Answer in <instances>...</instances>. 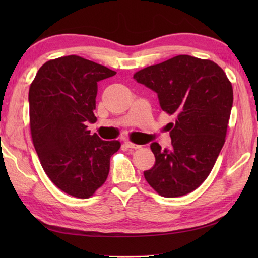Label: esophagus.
Masks as SVG:
<instances>
[{"mask_svg":"<svg viewBox=\"0 0 258 258\" xmlns=\"http://www.w3.org/2000/svg\"><path fill=\"white\" fill-rule=\"evenodd\" d=\"M124 145L126 146V147H128V149H140V145H138V144H134V143H132V142H128V141H126V142H124Z\"/></svg>","mask_w":258,"mask_h":258,"instance_id":"obj_1","label":"esophagus"}]
</instances>
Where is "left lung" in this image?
<instances>
[{
	"instance_id": "obj_1",
	"label": "left lung",
	"mask_w": 258,
	"mask_h": 258,
	"mask_svg": "<svg viewBox=\"0 0 258 258\" xmlns=\"http://www.w3.org/2000/svg\"><path fill=\"white\" fill-rule=\"evenodd\" d=\"M154 91L164 112L174 115L171 147L153 142L155 164L144 177L158 194L190 193L210 175L225 143L233 106V87L225 72L210 59L177 55L134 74Z\"/></svg>"
}]
</instances>
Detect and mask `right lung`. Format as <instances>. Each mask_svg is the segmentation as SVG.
Wrapping results in <instances>:
<instances>
[{"instance_id":"1","label":"right lung","mask_w":258,"mask_h":258,"mask_svg":"<svg viewBox=\"0 0 258 258\" xmlns=\"http://www.w3.org/2000/svg\"><path fill=\"white\" fill-rule=\"evenodd\" d=\"M115 71L81 56L58 57L43 64L29 91L33 144L42 167L64 193L87 199L107 178L118 141L91 135L95 123L97 82Z\"/></svg>"}]
</instances>
